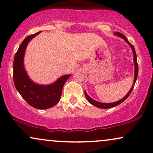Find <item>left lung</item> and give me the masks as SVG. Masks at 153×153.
<instances>
[{
    "label": "left lung",
    "instance_id": "8db88e82",
    "mask_svg": "<svg viewBox=\"0 0 153 153\" xmlns=\"http://www.w3.org/2000/svg\"><path fill=\"white\" fill-rule=\"evenodd\" d=\"M114 34L116 35H117V36H120V37H122L124 39V40H125L129 44V45H130V47H131V49H132V51H133V53H134V68H135V71H134V83H133V85L132 87H131V88L130 89V91H129V93L126 95L125 96H124V98H123L122 99L119 100V101H117V102H114V103H100V102H98V101H95V100H93L91 98H90L88 96V95L86 94V92L85 91V97H86V99L88 101L89 103H91V104L94 105V106L98 107V108H112V107H114L116 106H117V105L120 104L121 103H122L123 101H125L126 99H127L128 97H129V96L130 95V94L131 93V91H132V89L133 88L134 86V84H135V82H136L137 80V75H138V64H137V54H136V52H135V50H134V47L129 42V41H128V39L125 36H124V34H122V33L120 32H115Z\"/></svg>",
    "mask_w": 153,
    "mask_h": 153
}]
</instances>
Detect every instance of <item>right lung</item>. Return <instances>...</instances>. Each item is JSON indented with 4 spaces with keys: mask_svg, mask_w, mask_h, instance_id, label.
<instances>
[{
    "mask_svg": "<svg viewBox=\"0 0 153 153\" xmlns=\"http://www.w3.org/2000/svg\"><path fill=\"white\" fill-rule=\"evenodd\" d=\"M29 35L24 39L15 54L13 60V82L16 90L30 106L39 109L54 106L60 99L62 88L71 75H63L50 85H39L29 78L24 68V55L28 43L36 35Z\"/></svg>",
    "mask_w": 153,
    "mask_h": 153,
    "instance_id": "right-lung-1",
    "label": "right lung"
}]
</instances>
